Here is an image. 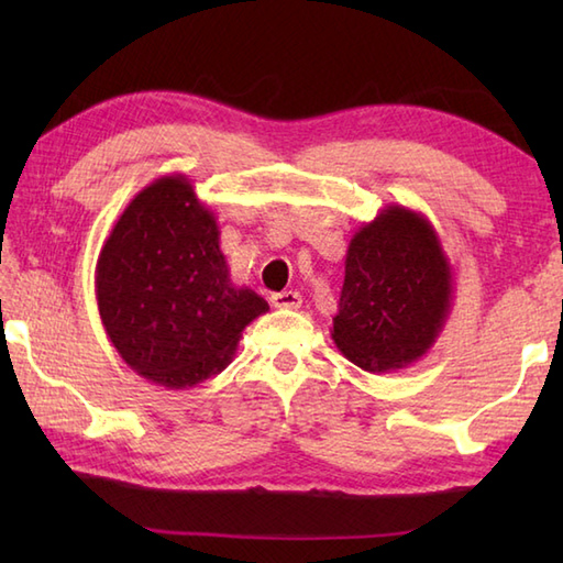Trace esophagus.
<instances>
[{"label":"esophagus","instance_id":"obj_1","mask_svg":"<svg viewBox=\"0 0 563 563\" xmlns=\"http://www.w3.org/2000/svg\"><path fill=\"white\" fill-rule=\"evenodd\" d=\"M271 305L278 307V309H297L302 305V295L295 292V290L275 292V295H271Z\"/></svg>","mask_w":563,"mask_h":563}]
</instances>
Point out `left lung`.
Segmentation results:
<instances>
[{"instance_id":"8db88e82","label":"left lung","mask_w":563,"mask_h":563,"mask_svg":"<svg viewBox=\"0 0 563 563\" xmlns=\"http://www.w3.org/2000/svg\"><path fill=\"white\" fill-rule=\"evenodd\" d=\"M452 297V266L435 227L391 202L357 227L345 251L331 339L367 373L409 367L433 349Z\"/></svg>"}]
</instances>
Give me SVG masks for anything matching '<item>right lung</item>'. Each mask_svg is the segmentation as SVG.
Masks as SVG:
<instances>
[{"mask_svg": "<svg viewBox=\"0 0 563 563\" xmlns=\"http://www.w3.org/2000/svg\"><path fill=\"white\" fill-rule=\"evenodd\" d=\"M106 336L123 363L166 389L196 387L232 363L268 302L230 278L214 212L184 174L128 202L97 261Z\"/></svg>", "mask_w": 563, "mask_h": 563, "instance_id": "1", "label": "right lung"}]
</instances>
